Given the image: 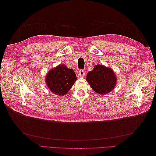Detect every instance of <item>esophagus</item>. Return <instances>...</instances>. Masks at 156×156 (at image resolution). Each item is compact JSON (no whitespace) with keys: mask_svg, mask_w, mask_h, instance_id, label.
Wrapping results in <instances>:
<instances>
[{"mask_svg":"<svg viewBox=\"0 0 156 156\" xmlns=\"http://www.w3.org/2000/svg\"><path fill=\"white\" fill-rule=\"evenodd\" d=\"M78 74L81 77H84V75H85V72H84V71L83 69H80L78 72Z\"/></svg>","mask_w":156,"mask_h":156,"instance_id":"1","label":"esophagus"}]
</instances>
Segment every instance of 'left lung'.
Segmentation results:
<instances>
[{
    "instance_id": "8db88e82",
    "label": "left lung",
    "mask_w": 156,
    "mask_h": 156,
    "mask_svg": "<svg viewBox=\"0 0 156 156\" xmlns=\"http://www.w3.org/2000/svg\"><path fill=\"white\" fill-rule=\"evenodd\" d=\"M87 81L97 94L104 95L115 88L116 77L110 68L97 64L87 73Z\"/></svg>"
}]
</instances>
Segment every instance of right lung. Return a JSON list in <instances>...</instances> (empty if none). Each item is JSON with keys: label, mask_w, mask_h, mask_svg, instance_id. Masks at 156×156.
<instances>
[{"label": "right lung", "mask_w": 156, "mask_h": 156, "mask_svg": "<svg viewBox=\"0 0 156 156\" xmlns=\"http://www.w3.org/2000/svg\"><path fill=\"white\" fill-rule=\"evenodd\" d=\"M77 80L76 75L72 69L60 64L51 69L47 74L45 81L49 90L62 96L67 94Z\"/></svg>", "instance_id": "right-lung-1"}]
</instances>
